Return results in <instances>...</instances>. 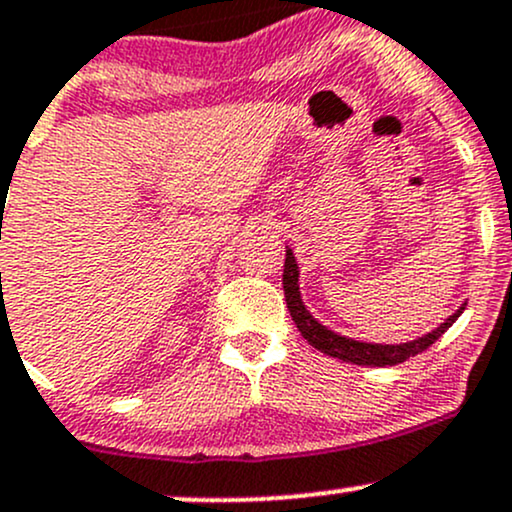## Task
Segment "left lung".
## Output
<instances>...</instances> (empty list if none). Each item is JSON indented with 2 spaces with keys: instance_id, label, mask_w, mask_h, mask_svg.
<instances>
[{
  "instance_id": "obj_1",
  "label": "left lung",
  "mask_w": 512,
  "mask_h": 512,
  "mask_svg": "<svg viewBox=\"0 0 512 512\" xmlns=\"http://www.w3.org/2000/svg\"><path fill=\"white\" fill-rule=\"evenodd\" d=\"M284 296H286V308H289L291 318H294L296 328L303 338L308 340V345H313L316 350L323 352L328 357H338L342 362H352V364H362V367H393V364H401L406 359H411L415 355H420L423 350L435 342L437 338L447 333L449 325L454 323L459 316H462L464 306H459L457 313H452L440 328H435L432 333L423 335V338L411 340V342H401V345H376V342H359L352 338H345V335L333 333L325 325H320L316 318L308 313V308L303 306L301 301V291H299V265L294 260V252L286 247V260H284Z\"/></svg>"
}]
</instances>
